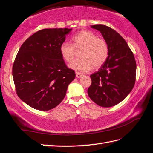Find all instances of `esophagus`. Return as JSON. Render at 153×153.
<instances>
[{
	"label": "esophagus",
	"mask_w": 153,
	"mask_h": 153,
	"mask_svg": "<svg viewBox=\"0 0 153 153\" xmlns=\"http://www.w3.org/2000/svg\"><path fill=\"white\" fill-rule=\"evenodd\" d=\"M82 76H83V74H82L81 73H79V72H76V78H81Z\"/></svg>",
	"instance_id": "1"
}]
</instances>
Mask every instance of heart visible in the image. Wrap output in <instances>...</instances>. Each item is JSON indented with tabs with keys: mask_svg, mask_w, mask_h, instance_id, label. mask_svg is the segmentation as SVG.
Wrapping results in <instances>:
<instances>
[{
	"mask_svg": "<svg viewBox=\"0 0 153 153\" xmlns=\"http://www.w3.org/2000/svg\"><path fill=\"white\" fill-rule=\"evenodd\" d=\"M80 59L74 60L69 67L71 69L87 72L93 67L102 66L108 56L107 42L90 30H82L72 37V44L64 42L59 47L62 58L71 62L76 55V50H80Z\"/></svg>",
	"mask_w": 153,
	"mask_h": 153,
	"instance_id": "obj_1",
	"label": "heart"
}]
</instances>
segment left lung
<instances>
[{"mask_svg":"<svg viewBox=\"0 0 153 153\" xmlns=\"http://www.w3.org/2000/svg\"><path fill=\"white\" fill-rule=\"evenodd\" d=\"M91 27L101 32L108 46V56L99 71L90 75L88 94L97 105L111 107L124 100L133 89L136 62L127 42L116 30L101 24Z\"/></svg>","mask_w":153,"mask_h":153,"instance_id":"obj_1","label":"left lung"}]
</instances>
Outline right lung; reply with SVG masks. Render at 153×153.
I'll use <instances>...</instances> for the list:
<instances>
[{
    "mask_svg": "<svg viewBox=\"0 0 153 153\" xmlns=\"http://www.w3.org/2000/svg\"><path fill=\"white\" fill-rule=\"evenodd\" d=\"M71 30H40L20 47L12 67L13 79L17 95L33 108L48 111L57 107L75 78L59 52Z\"/></svg>",
    "mask_w": 153,
    "mask_h": 153,
    "instance_id": "1",
    "label": "right lung"
}]
</instances>
